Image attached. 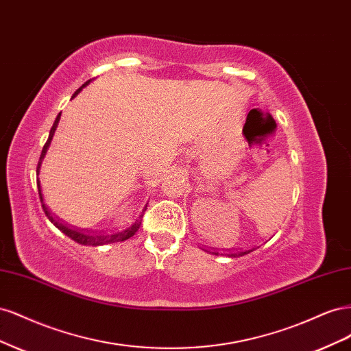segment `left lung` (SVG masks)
I'll use <instances>...</instances> for the list:
<instances>
[{
  "label": "left lung",
  "instance_id": "1",
  "mask_svg": "<svg viewBox=\"0 0 351 351\" xmlns=\"http://www.w3.org/2000/svg\"><path fill=\"white\" fill-rule=\"evenodd\" d=\"M252 250H237V249H232V250H228V256L230 258H239V256H244V254H247V253H250ZM214 254H218V252H212Z\"/></svg>",
  "mask_w": 351,
  "mask_h": 351
}]
</instances>
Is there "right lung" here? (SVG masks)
Instances as JSON below:
<instances>
[{
	"label": "right lung",
	"instance_id": "right-lung-1",
	"mask_svg": "<svg viewBox=\"0 0 351 351\" xmlns=\"http://www.w3.org/2000/svg\"><path fill=\"white\" fill-rule=\"evenodd\" d=\"M89 82H86L83 84L82 88H79L76 92H74V95H73V98L76 97V95L86 86ZM60 115H61V112L57 115V119H56V121H54V124H52V127H51V132H49V136H48V141H47V143L44 145V149H42V154H40V156H39V162H38V167H36V173L39 174V168H40V164H42V159H44V156H45V154H47V149H48V146H49V143H51V139H52V136H54V132H56V129H57V124H58V121H60ZM36 183H38V192H39V197H40V204H42V209H44V212H45V215L48 217V219L52 222V224H54L60 231H62L64 232V234L67 236V237H70L71 240H74L76 243H79V244H84V246H102V244H108V243H117V241H124V240H127V239H130L132 236H134V232L139 230V227H141V224H142V218H143V214H145V210H146V208H147V205L145 206V209L142 210V214L137 217V219L133 222V224H130L129 227H125V228H123V230H119V231H111V232H90V231H84V230H76V228H70V227H67V226H62V224H60V222L57 221V219H54L52 218V215H51V212H49V209L47 208V205L44 204V200H42V193H40V186H39V178L36 180Z\"/></svg>",
	"mask_w": 351,
	"mask_h": 351
}]
</instances>
